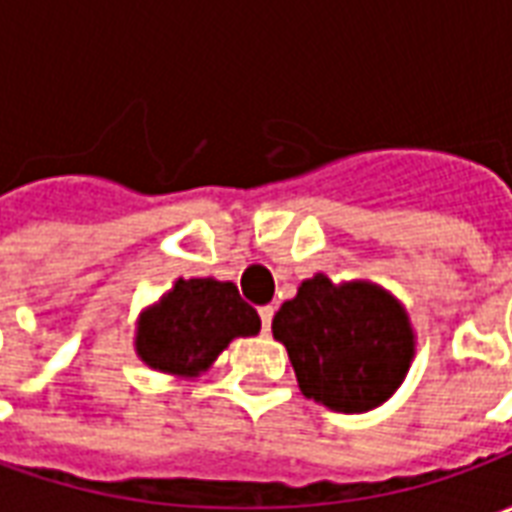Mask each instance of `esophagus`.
I'll list each match as a JSON object with an SVG mask.
<instances>
[{"instance_id": "obj_1", "label": "esophagus", "mask_w": 512, "mask_h": 512, "mask_svg": "<svg viewBox=\"0 0 512 512\" xmlns=\"http://www.w3.org/2000/svg\"><path fill=\"white\" fill-rule=\"evenodd\" d=\"M271 318H274V307L266 304V307H260V321H263V332H271Z\"/></svg>"}]
</instances>
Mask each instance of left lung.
I'll return each instance as SVG.
<instances>
[{"label": "left lung", "mask_w": 512, "mask_h": 512, "mask_svg": "<svg viewBox=\"0 0 512 512\" xmlns=\"http://www.w3.org/2000/svg\"><path fill=\"white\" fill-rule=\"evenodd\" d=\"M288 348L301 395L343 414H365L395 395L417 354L406 307L370 279H304L271 321Z\"/></svg>", "instance_id": "8db88e82"}]
</instances>
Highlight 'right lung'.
<instances>
[{"label": "right lung", "mask_w": 512, "mask_h": 512, "mask_svg": "<svg viewBox=\"0 0 512 512\" xmlns=\"http://www.w3.org/2000/svg\"><path fill=\"white\" fill-rule=\"evenodd\" d=\"M260 315L233 282L213 277L175 279L161 299L139 312L136 356L164 376H202L235 337H255Z\"/></svg>", "instance_id": "right-lung-1"}]
</instances>
